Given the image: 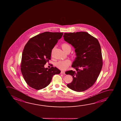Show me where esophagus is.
<instances>
[{"mask_svg":"<svg viewBox=\"0 0 121 121\" xmlns=\"http://www.w3.org/2000/svg\"><path fill=\"white\" fill-rule=\"evenodd\" d=\"M61 74H65V72L64 71H61Z\"/></svg>","mask_w":121,"mask_h":121,"instance_id":"1","label":"esophagus"}]
</instances>
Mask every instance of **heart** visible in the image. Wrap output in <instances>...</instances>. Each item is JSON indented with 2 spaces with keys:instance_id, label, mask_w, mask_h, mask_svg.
Masks as SVG:
<instances>
[{
  "instance_id": "obj_1",
  "label": "heart",
  "mask_w": 121,
  "mask_h": 121,
  "mask_svg": "<svg viewBox=\"0 0 121 121\" xmlns=\"http://www.w3.org/2000/svg\"><path fill=\"white\" fill-rule=\"evenodd\" d=\"M61 48L65 52H67V51H71V47L69 44L67 43H64L61 45ZM71 63V61L69 60H60L56 63V66L59 69L61 70H65L69 67Z\"/></svg>"
}]
</instances>
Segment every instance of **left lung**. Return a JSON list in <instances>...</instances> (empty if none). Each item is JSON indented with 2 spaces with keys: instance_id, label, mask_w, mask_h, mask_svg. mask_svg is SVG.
<instances>
[{
  "instance_id": "1",
  "label": "left lung",
  "mask_w": 121,
  "mask_h": 121,
  "mask_svg": "<svg viewBox=\"0 0 121 121\" xmlns=\"http://www.w3.org/2000/svg\"><path fill=\"white\" fill-rule=\"evenodd\" d=\"M64 39L75 48L76 57L73 61L72 70L66 72L73 80L67 86L75 91H85L95 83L103 66L101 47L97 38L86 32L65 33Z\"/></svg>"
}]
</instances>
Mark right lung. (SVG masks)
<instances>
[{
  "mask_svg": "<svg viewBox=\"0 0 121 121\" xmlns=\"http://www.w3.org/2000/svg\"><path fill=\"white\" fill-rule=\"evenodd\" d=\"M63 35V32H44L30 39L24 46L21 70L30 87L43 89L49 84L53 75L60 73L56 67L45 68L44 65L51 60L52 50Z\"/></svg>",
  "mask_w": 121,
  "mask_h": 121,
  "instance_id": "1",
  "label": "right lung"
}]
</instances>
